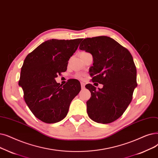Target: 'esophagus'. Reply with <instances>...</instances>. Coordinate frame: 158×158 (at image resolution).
Listing matches in <instances>:
<instances>
[{"label": "esophagus", "instance_id": "1", "mask_svg": "<svg viewBox=\"0 0 158 158\" xmlns=\"http://www.w3.org/2000/svg\"><path fill=\"white\" fill-rule=\"evenodd\" d=\"M81 88L82 89H84L85 88V83H83V82H81Z\"/></svg>", "mask_w": 158, "mask_h": 158}]
</instances>
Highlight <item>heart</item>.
<instances>
[{
    "instance_id": "b5f03b06",
    "label": "heart",
    "mask_w": 158,
    "mask_h": 158,
    "mask_svg": "<svg viewBox=\"0 0 158 158\" xmlns=\"http://www.w3.org/2000/svg\"><path fill=\"white\" fill-rule=\"evenodd\" d=\"M86 53V52H81V53ZM78 76H79V75H78Z\"/></svg>"
}]
</instances>
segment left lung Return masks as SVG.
Returning a JSON list of instances; mask_svg holds the SVG:
<instances>
[{"mask_svg":"<svg viewBox=\"0 0 158 158\" xmlns=\"http://www.w3.org/2000/svg\"><path fill=\"white\" fill-rule=\"evenodd\" d=\"M79 49L92 54V81L103 85L98 90L91 84L86 85L92 96L86 102L88 115L95 122L110 123L125 112L138 85L133 57L127 48L107 36L86 38Z\"/></svg>","mask_w":158,"mask_h":158,"instance_id":"8db88e82","label":"left lung"}]
</instances>
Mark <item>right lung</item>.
<instances>
[{
	"label": "right lung",
	"instance_id": "1",
	"mask_svg": "<svg viewBox=\"0 0 158 158\" xmlns=\"http://www.w3.org/2000/svg\"><path fill=\"white\" fill-rule=\"evenodd\" d=\"M82 40H46L24 59L19 85L23 90L26 103L40 121L55 123L63 120L72 101L79 93L77 80L70 79L62 86L55 78L67 70L68 61Z\"/></svg>",
	"mask_w": 158,
	"mask_h": 158
}]
</instances>
